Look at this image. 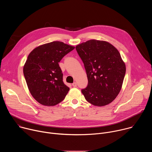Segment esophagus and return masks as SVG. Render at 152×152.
Segmentation results:
<instances>
[{
  "label": "esophagus",
  "mask_w": 152,
  "mask_h": 152,
  "mask_svg": "<svg viewBox=\"0 0 152 152\" xmlns=\"http://www.w3.org/2000/svg\"><path fill=\"white\" fill-rule=\"evenodd\" d=\"M72 85H73V86H74V87H76V86H77V83H76V82H73V83H72Z\"/></svg>",
  "instance_id": "obj_1"
}]
</instances>
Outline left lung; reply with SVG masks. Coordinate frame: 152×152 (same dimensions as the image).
Returning <instances> with one entry per match:
<instances>
[{
	"mask_svg": "<svg viewBox=\"0 0 152 152\" xmlns=\"http://www.w3.org/2000/svg\"><path fill=\"white\" fill-rule=\"evenodd\" d=\"M88 77L81 91L86 101L103 106L112 102L120 93L126 66L118 50L108 42L91 39L76 47Z\"/></svg>",
	"mask_w": 152,
	"mask_h": 152,
	"instance_id": "obj_1",
	"label": "left lung"
}]
</instances>
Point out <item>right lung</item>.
<instances>
[{
	"label": "right lung",
	"mask_w": 152,
	"mask_h": 152,
	"mask_svg": "<svg viewBox=\"0 0 152 152\" xmlns=\"http://www.w3.org/2000/svg\"><path fill=\"white\" fill-rule=\"evenodd\" d=\"M74 49L53 41L36 48L28 55L23 74L31 94L40 104L55 106L66 97L70 88L63 82L58 62Z\"/></svg>",
	"instance_id": "1"
}]
</instances>
